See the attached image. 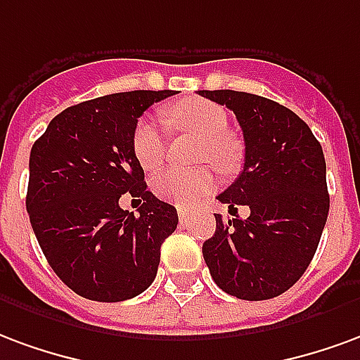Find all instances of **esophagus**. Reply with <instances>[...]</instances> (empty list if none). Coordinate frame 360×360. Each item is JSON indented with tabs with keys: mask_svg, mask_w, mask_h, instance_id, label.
Here are the masks:
<instances>
[{
	"mask_svg": "<svg viewBox=\"0 0 360 360\" xmlns=\"http://www.w3.org/2000/svg\"><path fill=\"white\" fill-rule=\"evenodd\" d=\"M178 219L182 224H188V220H190V209H186V207H178Z\"/></svg>",
	"mask_w": 360,
	"mask_h": 360,
	"instance_id": "1",
	"label": "esophagus"
}]
</instances>
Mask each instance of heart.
Segmentation results:
<instances>
[{
    "label": "heart",
    "instance_id": "obj_1",
    "mask_svg": "<svg viewBox=\"0 0 360 360\" xmlns=\"http://www.w3.org/2000/svg\"><path fill=\"white\" fill-rule=\"evenodd\" d=\"M167 120L178 130L201 138L199 159L211 161L214 167L228 170L236 161V149L228 140V112L220 105L205 99L180 101L167 111ZM132 151L141 169H159L167 157V126L157 117H143L132 134ZM217 176L209 167L198 169H165L151 180L153 191L165 201L178 205H195L199 199L211 193Z\"/></svg>",
    "mask_w": 360,
    "mask_h": 360
}]
</instances>
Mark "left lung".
Wrapping results in <instances>:
<instances>
[{"label": "left lung", "mask_w": 360, "mask_h": 360, "mask_svg": "<svg viewBox=\"0 0 360 360\" xmlns=\"http://www.w3.org/2000/svg\"><path fill=\"white\" fill-rule=\"evenodd\" d=\"M199 96L234 111L245 141L243 170L220 203L248 205V219H217L203 243L214 284L245 301L282 295L303 276L330 209L326 161L311 128L284 105L234 90ZM238 211V209H236Z\"/></svg>", "instance_id": "1"}]
</instances>
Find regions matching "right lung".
Instances as JSON below:
<instances>
[{
  "label": "right lung",
  "mask_w": 360,
  "mask_h": 360,
  "mask_svg": "<svg viewBox=\"0 0 360 360\" xmlns=\"http://www.w3.org/2000/svg\"><path fill=\"white\" fill-rule=\"evenodd\" d=\"M170 96L136 90L72 105L34 141L26 211L49 266L82 297L132 299L157 276L178 212L148 191L132 134L143 111ZM124 193L144 199L140 215L120 209Z\"/></svg>",
  "instance_id": "1"
}]
</instances>
